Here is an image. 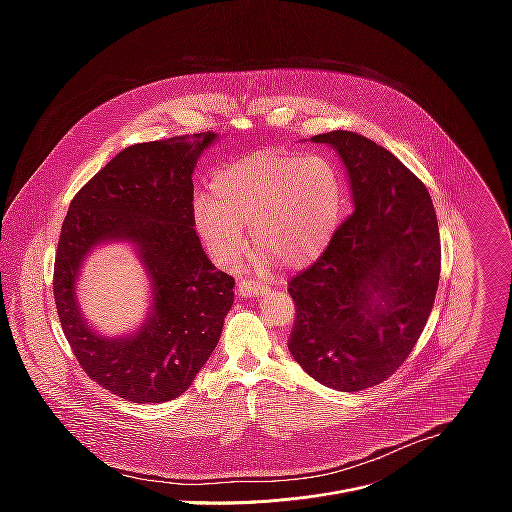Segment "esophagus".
<instances>
[{
  "mask_svg": "<svg viewBox=\"0 0 512 512\" xmlns=\"http://www.w3.org/2000/svg\"><path fill=\"white\" fill-rule=\"evenodd\" d=\"M237 289H239L241 296L255 298V296H263V294H265L267 285H265V283H259V281H253V279H239Z\"/></svg>",
  "mask_w": 512,
  "mask_h": 512,
  "instance_id": "1",
  "label": "esophagus"
}]
</instances>
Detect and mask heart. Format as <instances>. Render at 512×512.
<instances>
[{
    "instance_id": "heart-1",
    "label": "heart",
    "mask_w": 512,
    "mask_h": 512,
    "mask_svg": "<svg viewBox=\"0 0 512 512\" xmlns=\"http://www.w3.org/2000/svg\"><path fill=\"white\" fill-rule=\"evenodd\" d=\"M340 212L342 184L330 160L263 150L212 178L210 200L194 204V229L218 267L239 265L247 229L261 265L302 269L326 251Z\"/></svg>"
}]
</instances>
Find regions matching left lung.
Here are the masks:
<instances>
[{"mask_svg":"<svg viewBox=\"0 0 512 512\" xmlns=\"http://www.w3.org/2000/svg\"><path fill=\"white\" fill-rule=\"evenodd\" d=\"M312 139L342 158L354 212L287 283V348L312 379L352 393L389 379L419 340L440 283V229L423 182L383 145L342 129Z\"/></svg>","mask_w":512,"mask_h":512,"instance_id":"1","label":"left lung"}]
</instances>
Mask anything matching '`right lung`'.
I'll list each match as a JSON object with an SVG mask.
<instances>
[{
	"instance_id": "add662e5",
	"label": "right lung",
	"mask_w": 512,
	"mask_h": 512,
	"mask_svg": "<svg viewBox=\"0 0 512 512\" xmlns=\"http://www.w3.org/2000/svg\"><path fill=\"white\" fill-rule=\"evenodd\" d=\"M214 133L164 137L119 152L70 200L54 259V302L81 369L133 403L180 397L221 338L235 279L218 271L194 231L192 172ZM133 240L155 281V314L137 335L107 341L74 302L82 257L101 240Z\"/></svg>"
}]
</instances>
